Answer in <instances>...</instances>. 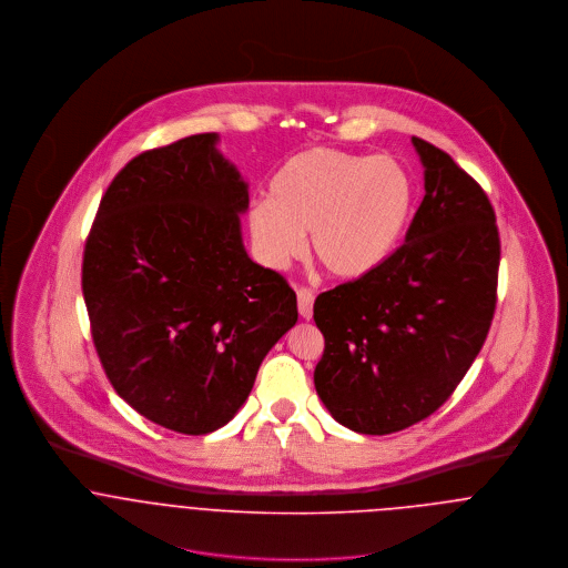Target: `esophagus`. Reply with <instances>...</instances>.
<instances>
[{
	"label": "esophagus",
	"instance_id": "34e87169",
	"mask_svg": "<svg viewBox=\"0 0 568 568\" xmlns=\"http://www.w3.org/2000/svg\"><path fill=\"white\" fill-rule=\"evenodd\" d=\"M313 304H315V293L311 288H300L297 291V308L304 320H313Z\"/></svg>",
	"mask_w": 568,
	"mask_h": 568
}]
</instances>
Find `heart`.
Returning <instances> with one entry per match:
<instances>
[{
    "mask_svg": "<svg viewBox=\"0 0 568 568\" xmlns=\"http://www.w3.org/2000/svg\"><path fill=\"white\" fill-rule=\"evenodd\" d=\"M415 207V181L389 155H363L317 146L293 155L248 210L257 257L282 268L302 255L311 232L313 253L332 277L374 273L403 241Z\"/></svg>",
    "mask_w": 568,
    "mask_h": 568,
    "instance_id": "obj_1",
    "label": "heart"
}]
</instances>
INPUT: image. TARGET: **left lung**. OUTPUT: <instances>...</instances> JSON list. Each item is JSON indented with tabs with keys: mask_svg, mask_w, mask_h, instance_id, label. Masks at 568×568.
Here are the masks:
<instances>
[{
	"mask_svg": "<svg viewBox=\"0 0 568 568\" xmlns=\"http://www.w3.org/2000/svg\"><path fill=\"white\" fill-rule=\"evenodd\" d=\"M424 199L374 273L325 291L315 389L332 417L387 435L444 405L486 343L496 308L500 239L484 187L442 149L413 138Z\"/></svg>",
	"mask_w": 568,
	"mask_h": 568,
	"instance_id": "1",
	"label": "left lung"
}]
</instances>
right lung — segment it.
I'll return each instance as SVG.
<instances>
[{"label":"right lung","instance_id":"1","mask_svg":"<svg viewBox=\"0 0 568 568\" xmlns=\"http://www.w3.org/2000/svg\"><path fill=\"white\" fill-rule=\"evenodd\" d=\"M199 133L126 163L82 255L102 369L140 415L183 435L225 426L297 322L288 282L244 251L241 172Z\"/></svg>","mask_w":568,"mask_h":568}]
</instances>
